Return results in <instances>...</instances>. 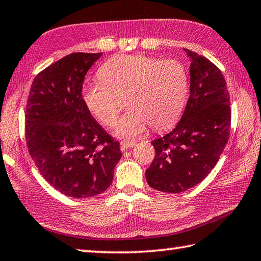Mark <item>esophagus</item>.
<instances>
[{"label": "esophagus", "mask_w": 261, "mask_h": 261, "mask_svg": "<svg viewBox=\"0 0 261 261\" xmlns=\"http://www.w3.org/2000/svg\"><path fill=\"white\" fill-rule=\"evenodd\" d=\"M136 146V141H122L121 150H126L127 148H132Z\"/></svg>", "instance_id": "esophagus-1"}]
</instances>
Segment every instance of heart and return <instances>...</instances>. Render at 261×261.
I'll return each instance as SVG.
<instances>
[{"instance_id": "1", "label": "heart", "mask_w": 261, "mask_h": 261, "mask_svg": "<svg viewBox=\"0 0 261 261\" xmlns=\"http://www.w3.org/2000/svg\"><path fill=\"white\" fill-rule=\"evenodd\" d=\"M99 77L84 84V102L102 125L112 126L126 98L129 111L116 123L117 138L134 139L149 125L155 130L168 129L186 103L188 74L178 60L121 55L101 66Z\"/></svg>"}]
</instances>
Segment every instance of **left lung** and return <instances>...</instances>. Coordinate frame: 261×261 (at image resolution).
Masks as SVG:
<instances>
[{
    "label": "left lung",
    "instance_id": "1",
    "mask_svg": "<svg viewBox=\"0 0 261 261\" xmlns=\"http://www.w3.org/2000/svg\"><path fill=\"white\" fill-rule=\"evenodd\" d=\"M191 59L189 98L172 131L150 143L155 158L146 170L149 186L164 193H181L200 184L216 167L228 141L230 101L224 75L196 52Z\"/></svg>",
    "mask_w": 261,
    "mask_h": 261
}]
</instances>
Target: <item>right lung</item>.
Wrapping results in <instances>:
<instances>
[{
	"label": "right lung",
	"mask_w": 261,
	"mask_h": 261,
	"mask_svg": "<svg viewBox=\"0 0 261 261\" xmlns=\"http://www.w3.org/2000/svg\"><path fill=\"white\" fill-rule=\"evenodd\" d=\"M102 54H70L36 75L28 96V151L43 178L66 196L87 198L111 186L122 153L82 98L84 77Z\"/></svg>",
	"instance_id": "add662e5"
}]
</instances>
